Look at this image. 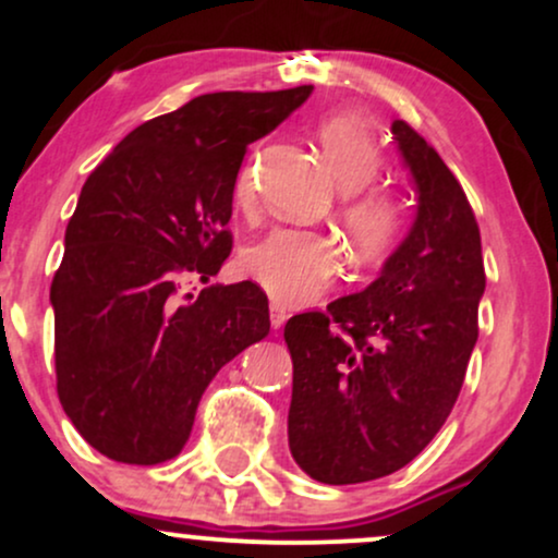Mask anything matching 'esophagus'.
Here are the masks:
<instances>
[{"label":"esophagus","mask_w":558,"mask_h":558,"mask_svg":"<svg viewBox=\"0 0 558 558\" xmlns=\"http://www.w3.org/2000/svg\"><path fill=\"white\" fill-rule=\"evenodd\" d=\"M286 319H288V312L283 310V306H280V304H272V306H270V323H272V328H275V330L283 328Z\"/></svg>","instance_id":"1"}]
</instances>
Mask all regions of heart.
Masks as SVG:
<instances>
[{
    "label": "heart",
    "instance_id": "obj_1",
    "mask_svg": "<svg viewBox=\"0 0 558 558\" xmlns=\"http://www.w3.org/2000/svg\"><path fill=\"white\" fill-rule=\"evenodd\" d=\"M317 141L343 191L338 217L351 246L364 257H380L407 226V204L399 191L375 183L383 170L380 141L351 114L325 118L317 125ZM233 202L239 209L254 207V155L235 175ZM241 265L275 301L310 304L341 272V248L317 230L275 228L243 252Z\"/></svg>",
    "mask_w": 558,
    "mask_h": 558
}]
</instances>
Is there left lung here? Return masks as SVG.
I'll return each mask as SVG.
<instances>
[{
    "instance_id": "1",
    "label": "left lung",
    "mask_w": 558,
    "mask_h": 558,
    "mask_svg": "<svg viewBox=\"0 0 558 558\" xmlns=\"http://www.w3.org/2000/svg\"><path fill=\"white\" fill-rule=\"evenodd\" d=\"M417 220L362 293L286 323L288 446L310 477L367 483L401 470L444 427L477 343L480 228L438 151L396 120Z\"/></svg>"
}]
</instances>
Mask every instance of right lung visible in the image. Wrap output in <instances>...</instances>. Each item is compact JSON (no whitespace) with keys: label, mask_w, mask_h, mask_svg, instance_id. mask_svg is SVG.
Segmentation results:
<instances>
[{"label":"right lung","mask_w":558,"mask_h":558,"mask_svg":"<svg viewBox=\"0 0 558 558\" xmlns=\"http://www.w3.org/2000/svg\"><path fill=\"white\" fill-rule=\"evenodd\" d=\"M312 86L202 94L131 131L83 183L52 280L57 396L83 438L123 464L178 457L209 380L270 332L252 280L207 286L230 257L246 146Z\"/></svg>","instance_id":"add662e5"}]
</instances>
